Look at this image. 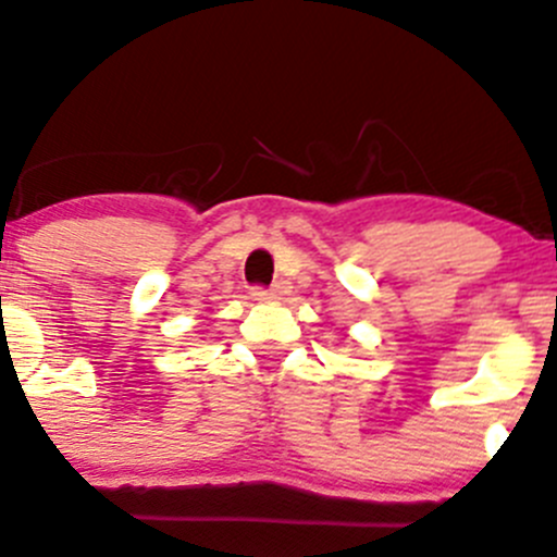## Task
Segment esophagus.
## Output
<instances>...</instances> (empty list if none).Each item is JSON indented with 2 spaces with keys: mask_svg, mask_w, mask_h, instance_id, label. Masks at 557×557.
I'll list each match as a JSON object with an SVG mask.
<instances>
[{
  "mask_svg": "<svg viewBox=\"0 0 557 557\" xmlns=\"http://www.w3.org/2000/svg\"><path fill=\"white\" fill-rule=\"evenodd\" d=\"M288 294H290V283H285V280L274 283L272 288H253V290H250V296H253L256 301H277V298H285Z\"/></svg>",
  "mask_w": 557,
  "mask_h": 557,
  "instance_id": "esophagus-1",
  "label": "esophagus"
}]
</instances>
